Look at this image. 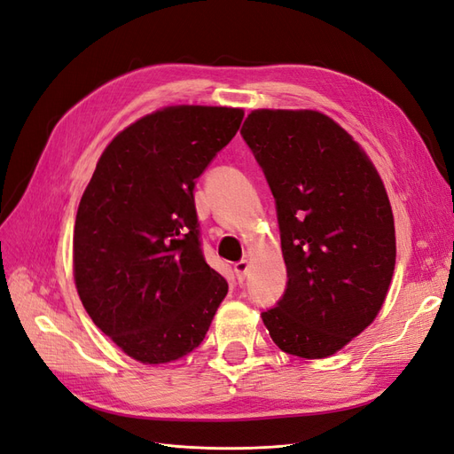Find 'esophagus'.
<instances>
[{
	"label": "esophagus",
	"instance_id": "1",
	"mask_svg": "<svg viewBox=\"0 0 454 454\" xmlns=\"http://www.w3.org/2000/svg\"><path fill=\"white\" fill-rule=\"evenodd\" d=\"M235 274H237V278L242 282L246 278V274H248V261L242 259V261H239V263H235Z\"/></svg>",
	"mask_w": 454,
	"mask_h": 454
}]
</instances>
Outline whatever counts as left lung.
Masks as SVG:
<instances>
[{"label":"left lung","mask_w":454,"mask_h":454,"mask_svg":"<svg viewBox=\"0 0 454 454\" xmlns=\"http://www.w3.org/2000/svg\"><path fill=\"white\" fill-rule=\"evenodd\" d=\"M242 136L277 199L287 287L261 314L280 350L327 358L373 324L395 265L380 176L339 122L314 109H254Z\"/></svg>","instance_id":"obj_1"}]
</instances>
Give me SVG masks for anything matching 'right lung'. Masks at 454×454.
Masks as SVG:
<instances>
[{
	"label": "right lung",
	"instance_id": "1",
	"mask_svg": "<svg viewBox=\"0 0 454 454\" xmlns=\"http://www.w3.org/2000/svg\"><path fill=\"white\" fill-rule=\"evenodd\" d=\"M242 107L167 106L107 144L81 197L74 280L81 303L132 360L193 352L227 295L204 261L195 180L240 129Z\"/></svg>",
	"mask_w": 454,
	"mask_h": 454
}]
</instances>
